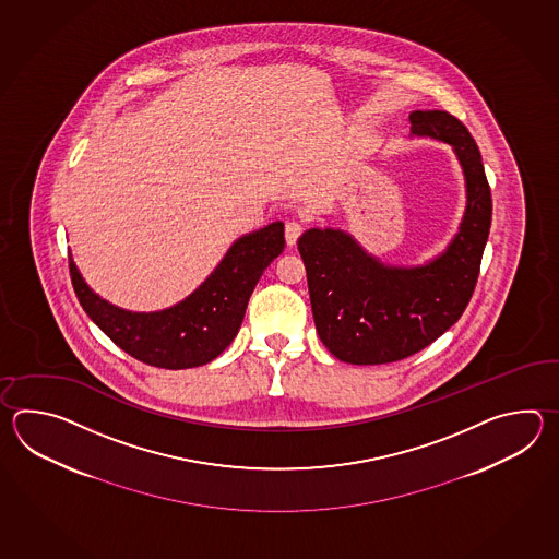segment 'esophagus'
Instances as JSON below:
<instances>
[{
  "label": "esophagus",
  "mask_w": 559,
  "mask_h": 559,
  "mask_svg": "<svg viewBox=\"0 0 559 559\" xmlns=\"http://www.w3.org/2000/svg\"><path fill=\"white\" fill-rule=\"evenodd\" d=\"M301 231H304V224L296 222V219H289V222L285 224V241H287L289 246H296L297 238L301 236Z\"/></svg>",
  "instance_id": "34e87169"
}]
</instances>
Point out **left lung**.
<instances>
[{
    "mask_svg": "<svg viewBox=\"0 0 559 559\" xmlns=\"http://www.w3.org/2000/svg\"><path fill=\"white\" fill-rule=\"evenodd\" d=\"M412 135L450 143L464 169L460 231L426 265H388L342 229L313 227L297 239L323 345L345 364L378 366L414 356L462 318L474 294L491 226L481 154L464 123L440 109L409 114Z\"/></svg>",
    "mask_w": 559,
    "mask_h": 559,
    "instance_id": "obj_1",
    "label": "left lung"
}]
</instances>
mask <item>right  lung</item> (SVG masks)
<instances>
[{
	"instance_id": "right-lung-1",
	"label": "right lung",
	"mask_w": 559,
	"mask_h": 559,
	"mask_svg": "<svg viewBox=\"0 0 559 559\" xmlns=\"http://www.w3.org/2000/svg\"><path fill=\"white\" fill-rule=\"evenodd\" d=\"M284 224L274 222L239 238L193 294L162 311H128L85 284L70 258L73 292L85 313L126 354L164 369L198 368L238 335L253 287L284 251Z\"/></svg>"
}]
</instances>
